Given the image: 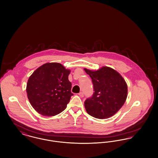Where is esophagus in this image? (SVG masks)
Here are the masks:
<instances>
[{
  "mask_svg": "<svg viewBox=\"0 0 158 158\" xmlns=\"http://www.w3.org/2000/svg\"><path fill=\"white\" fill-rule=\"evenodd\" d=\"M78 95H79L80 96H81V98L84 97V93H83V92H80V93H78Z\"/></svg>",
  "mask_w": 158,
  "mask_h": 158,
  "instance_id": "1",
  "label": "esophagus"
}]
</instances>
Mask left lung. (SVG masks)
<instances>
[{
  "label": "left lung",
  "mask_w": 158,
  "mask_h": 158,
  "mask_svg": "<svg viewBox=\"0 0 158 158\" xmlns=\"http://www.w3.org/2000/svg\"><path fill=\"white\" fill-rule=\"evenodd\" d=\"M93 84L92 96L84 102L87 112L98 119L114 115L124 104L127 97V85L117 71L108 67L93 71L84 69Z\"/></svg>",
  "instance_id": "left-lung-1"
}]
</instances>
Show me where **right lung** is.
Listing matches in <instances>:
<instances>
[{"label": "right lung", "mask_w": 158, "mask_h": 158, "mask_svg": "<svg viewBox=\"0 0 158 158\" xmlns=\"http://www.w3.org/2000/svg\"><path fill=\"white\" fill-rule=\"evenodd\" d=\"M70 71L62 64L46 63L38 68L28 80L26 91L31 106L40 114L52 116L67 108L72 84L68 80Z\"/></svg>", "instance_id": "obj_1"}]
</instances>
